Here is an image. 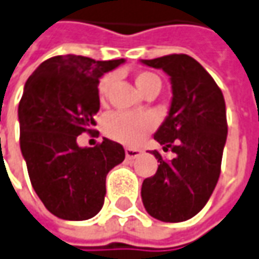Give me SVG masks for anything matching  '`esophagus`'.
I'll return each mask as SVG.
<instances>
[{
	"instance_id": "34e87169",
	"label": "esophagus",
	"mask_w": 259,
	"mask_h": 259,
	"mask_svg": "<svg viewBox=\"0 0 259 259\" xmlns=\"http://www.w3.org/2000/svg\"><path fill=\"white\" fill-rule=\"evenodd\" d=\"M140 154H141V150H138V148H126L125 150V157L128 160H134L137 157H140Z\"/></svg>"
}]
</instances>
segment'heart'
<instances>
[{
    "label": "heart",
    "instance_id": "heart-1",
    "mask_svg": "<svg viewBox=\"0 0 259 259\" xmlns=\"http://www.w3.org/2000/svg\"><path fill=\"white\" fill-rule=\"evenodd\" d=\"M111 82L109 76L101 79L98 85L99 96L104 98ZM135 85L143 94L150 86L160 85L158 76L150 72H141L135 76ZM155 126V119L148 114H133V112H114L109 114L104 121L105 134L115 141L125 145H138L150 134Z\"/></svg>",
    "mask_w": 259,
    "mask_h": 259
}]
</instances>
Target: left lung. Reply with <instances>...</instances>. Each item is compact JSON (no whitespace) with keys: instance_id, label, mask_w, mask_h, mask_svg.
Listing matches in <instances>:
<instances>
[{"instance_id":"8db88e82","label":"left lung","mask_w":259,"mask_h":259,"mask_svg":"<svg viewBox=\"0 0 259 259\" xmlns=\"http://www.w3.org/2000/svg\"><path fill=\"white\" fill-rule=\"evenodd\" d=\"M141 63L170 77L168 115L154 140L176 153L171 161L153 151L158 168L143 182L141 199L150 216L161 222H183L207 203L221 174L228 135L222 91L193 57L163 56Z\"/></svg>"}]
</instances>
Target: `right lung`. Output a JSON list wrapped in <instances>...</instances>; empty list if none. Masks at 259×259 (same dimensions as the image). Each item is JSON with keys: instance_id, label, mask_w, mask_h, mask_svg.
<instances>
[{"instance_id": "obj_1", "label": "right lung", "mask_w": 259, "mask_h": 259, "mask_svg": "<svg viewBox=\"0 0 259 259\" xmlns=\"http://www.w3.org/2000/svg\"><path fill=\"white\" fill-rule=\"evenodd\" d=\"M125 63L85 56H55L27 79L18 105L20 148L30 182L46 209L65 221H86L104 206L105 180L125 158L122 145L104 138L79 147L95 125L99 79Z\"/></svg>"}]
</instances>
